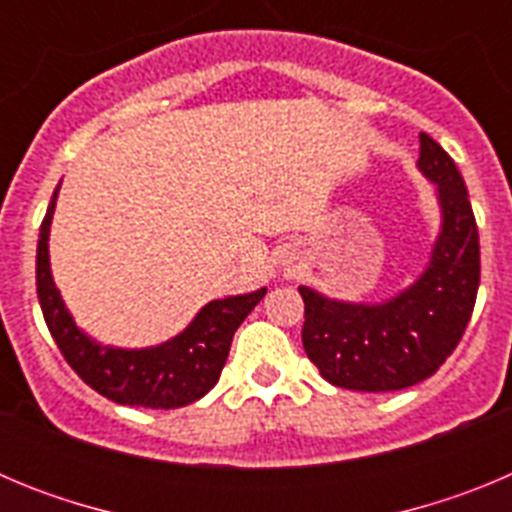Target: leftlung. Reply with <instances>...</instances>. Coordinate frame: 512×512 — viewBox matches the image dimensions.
<instances>
[{
	"label": "left lung",
	"instance_id": "8db88e82",
	"mask_svg": "<svg viewBox=\"0 0 512 512\" xmlns=\"http://www.w3.org/2000/svg\"><path fill=\"white\" fill-rule=\"evenodd\" d=\"M418 169L438 184L441 233L418 282L382 305H354L300 287L302 346L343 390L395 392L433 377L459 346L479 289V233L454 158L420 133Z\"/></svg>",
	"mask_w": 512,
	"mask_h": 512
}]
</instances>
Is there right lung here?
<instances>
[{
	"instance_id": "1",
	"label": "right lung",
	"mask_w": 512,
	"mask_h": 512,
	"mask_svg": "<svg viewBox=\"0 0 512 512\" xmlns=\"http://www.w3.org/2000/svg\"><path fill=\"white\" fill-rule=\"evenodd\" d=\"M58 187L43 217L38 235V259H35V282H38L40 310L53 341L61 348L63 359L84 382L107 400L133 408L171 410L184 408L189 402L205 397L220 379L228 361L230 341L248 312L264 300L266 289L251 295L215 300L197 312L187 330L171 341L153 348L99 346L76 328L51 277L48 261V233H51L53 210H56Z\"/></svg>"
}]
</instances>
